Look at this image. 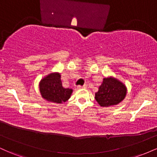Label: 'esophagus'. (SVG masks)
I'll list each match as a JSON object with an SVG mask.
<instances>
[{
    "label": "esophagus",
    "mask_w": 157,
    "mask_h": 157,
    "mask_svg": "<svg viewBox=\"0 0 157 157\" xmlns=\"http://www.w3.org/2000/svg\"><path fill=\"white\" fill-rule=\"evenodd\" d=\"M86 85H83V86H77V89H86Z\"/></svg>",
    "instance_id": "obj_1"
}]
</instances>
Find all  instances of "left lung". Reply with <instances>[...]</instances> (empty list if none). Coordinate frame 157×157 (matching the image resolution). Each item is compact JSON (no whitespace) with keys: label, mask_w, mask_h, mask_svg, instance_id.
Wrapping results in <instances>:
<instances>
[{"label":"left lung","mask_w":157,"mask_h":157,"mask_svg":"<svg viewBox=\"0 0 157 157\" xmlns=\"http://www.w3.org/2000/svg\"><path fill=\"white\" fill-rule=\"evenodd\" d=\"M127 94L126 86L114 77L104 78L95 93V100L102 107H109L121 102Z\"/></svg>","instance_id":"obj_1"}]
</instances>
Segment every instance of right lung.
Returning <instances> with one entry per match:
<instances>
[{
    "label": "right lung",
    "instance_id": "1",
    "mask_svg": "<svg viewBox=\"0 0 157 157\" xmlns=\"http://www.w3.org/2000/svg\"><path fill=\"white\" fill-rule=\"evenodd\" d=\"M60 73H51L43 78L39 83L41 96L48 102L63 103L71 97L73 90L62 86Z\"/></svg>",
    "mask_w": 157,
    "mask_h": 157
}]
</instances>
